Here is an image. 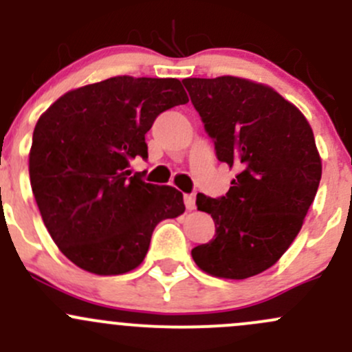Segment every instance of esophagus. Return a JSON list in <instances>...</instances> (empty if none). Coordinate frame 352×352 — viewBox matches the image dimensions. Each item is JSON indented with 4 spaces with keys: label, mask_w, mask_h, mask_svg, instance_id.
<instances>
[{
    "label": "esophagus",
    "mask_w": 352,
    "mask_h": 352,
    "mask_svg": "<svg viewBox=\"0 0 352 352\" xmlns=\"http://www.w3.org/2000/svg\"><path fill=\"white\" fill-rule=\"evenodd\" d=\"M184 202H186V208L189 209V211H192V209L196 208V197H194V194H186V196H184Z\"/></svg>",
    "instance_id": "esophagus-1"
}]
</instances>
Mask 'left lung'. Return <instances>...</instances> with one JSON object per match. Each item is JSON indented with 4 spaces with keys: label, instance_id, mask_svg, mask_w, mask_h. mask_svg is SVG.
<instances>
[{
    "label": "left lung",
    "instance_id": "8db88e82",
    "mask_svg": "<svg viewBox=\"0 0 352 352\" xmlns=\"http://www.w3.org/2000/svg\"><path fill=\"white\" fill-rule=\"evenodd\" d=\"M184 87L214 143L239 175L221 197L197 194L216 235L192 248L208 274L247 279L274 265L301 230L322 177L314 131L278 91L235 76L186 78Z\"/></svg>",
    "mask_w": 352,
    "mask_h": 352
}]
</instances>
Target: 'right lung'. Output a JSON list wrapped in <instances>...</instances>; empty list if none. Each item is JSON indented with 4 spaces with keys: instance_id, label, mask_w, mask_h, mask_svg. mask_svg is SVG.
Listing matches in <instances>:
<instances>
[{
    "instance_id": "obj_1",
    "label": "right lung",
    "mask_w": 352,
    "mask_h": 352,
    "mask_svg": "<svg viewBox=\"0 0 352 352\" xmlns=\"http://www.w3.org/2000/svg\"><path fill=\"white\" fill-rule=\"evenodd\" d=\"M189 102L175 78L116 76L67 91L37 120L28 172L44 225L78 267L133 271L160 221L186 211L170 186L131 175L148 158L144 134L165 110Z\"/></svg>"
}]
</instances>
